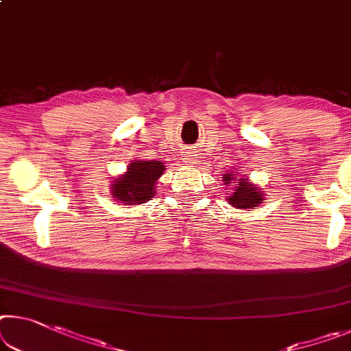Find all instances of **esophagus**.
I'll use <instances>...</instances> for the list:
<instances>
[{"label":"esophagus","mask_w":351,"mask_h":351,"mask_svg":"<svg viewBox=\"0 0 351 351\" xmlns=\"http://www.w3.org/2000/svg\"><path fill=\"white\" fill-rule=\"evenodd\" d=\"M182 162L189 167H192L193 164H197V154L193 153L192 149H187V152H184V154H182Z\"/></svg>","instance_id":"obj_1"}]
</instances>
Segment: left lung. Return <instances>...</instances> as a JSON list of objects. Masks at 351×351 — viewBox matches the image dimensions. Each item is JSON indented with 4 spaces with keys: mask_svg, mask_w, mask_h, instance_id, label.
<instances>
[{
    "mask_svg": "<svg viewBox=\"0 0 351 351\" xmlns=\"http://www.w3.org/2000/svg\"><path fill=\"white\" fill-rule=\"evenodd\" d=\"M223 184L228 186V202L232 208L237 209H254L256 206L264 203V193L263 189L256 184H252L248 178L242 176L237 178V175L223 173Z\"/></svg>",
    "mask_w": 351,
    "mask_h": 351,
    "instance_id": "left-lung-1",
    "label": "left lung"
}]
</instances>
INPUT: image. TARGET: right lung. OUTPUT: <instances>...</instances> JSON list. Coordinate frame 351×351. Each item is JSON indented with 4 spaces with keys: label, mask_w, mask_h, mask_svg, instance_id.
Segmentation results:
<instances>
[{
    "label": "right lung",
    "mask_w": 351,
    "mask_h": 351,
    "mask_svg": "<svg viewBox=\"0 0 351 351\" xmlns=\"http://www.w3.org/2000/svg\"><path fill=\"white\" fill-rule=\"evenodd\" d=\"M165 165L159 160H134L128 165L125 175L110 184L112 198L126 206L147 203L156 192V182L164 173Z\"/></svg>",
    "instance_id": "1"
}]
</instances>
